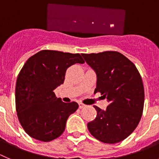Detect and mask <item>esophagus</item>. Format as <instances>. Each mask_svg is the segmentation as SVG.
<instances>
[{"label": "esophagus", "instance_id": "34e87169", "mask_svg": "<svg viewBox=\"0 0 159 159\" xmlns=\"http://www.w3.org/2000/svg\"><path fill=\"white\" fill-rule=\"evenodd\" d=\"M78 105H79V108H84V107L85 106V104H83V103H81V102L78 103Z\"/></svg>", "mask_w": 159, "mask_h": 159}]
</instances>
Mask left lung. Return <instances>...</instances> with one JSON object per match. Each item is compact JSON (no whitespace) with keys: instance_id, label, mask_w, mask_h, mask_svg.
<instances>
[{"instance_id":"obj_1","label":"left lung","mask_w":159,"mask_h":159,"mask_svg":"<svg viewBox=\"0 0 159 159\" xmlns=\"http://www.w3.org/2000/svg\"><path fill=\"white\" fill-rule=\"evenodd\" d=\"M97 74V87L109 102L105 110L94 105L97 115L87 127L91 135L105 143L129 136L142 117L144 88L135 64L117 51L81 54Z\"/></svg>"}]
</instances>
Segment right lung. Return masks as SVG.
I'll return each instance as SVG.
<instances>
[{
	"instance_id": "obj_1",
	"label": "right lung",
	"mask_w": 159,
	"mask_h": 159,
	"mask_svg": "<svg viewBox=\"0 0 159 159\" xmlns=\"http://www.w3.org/2000/svg\"><path fill=\"white\" fill-rule=\"evenodd\" d=\"M84 62L79 54L50 50L39 51L27 60L17 77L16 109L29 136L49 142L63 133L67 119L78 104L63 102L54 90L63 84L68 67Z\"/></svg>"
}]
</instances>
